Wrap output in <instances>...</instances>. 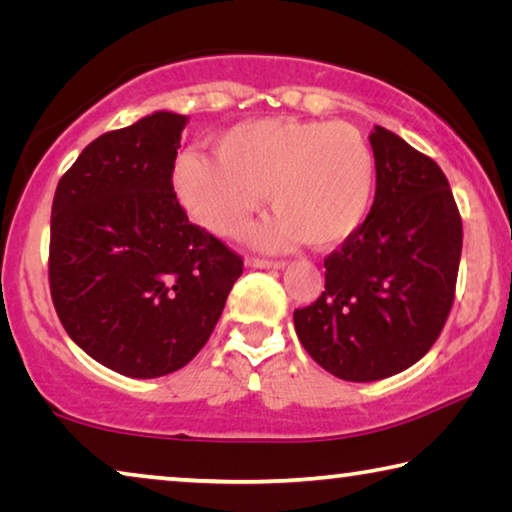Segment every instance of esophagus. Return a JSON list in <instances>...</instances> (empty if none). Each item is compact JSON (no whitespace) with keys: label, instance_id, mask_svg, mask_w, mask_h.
<instances>
[{"label":"esophagus","instance_id":"obj_1","mask_svg":"<svg viewBox=\"0 0 512 512\" xmlns=\"http://www.w3.org/2000/svg\"><path fill=\"white\" fill-rule=\"evenodd\" d=\"M246 264L255 266V268H284L287 266L284 259H264V257H255V255H248Z\"/></svg>","mask_w":512,"mask_h":512}]
</instances>
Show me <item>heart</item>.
<instances>
[{
	"label": "heart",
	"instance_id": "b5f03b06",
	"mask_svg": "<svg viewBox=\"0 0 512 512\" xmlns=\"http://www.w3.org/2000/svg\"><path fill=\"white\" fill-rule=\"evenodd\" d=\"M214 155H180L173 189L185 212L219 237H237L268 192L277 216L259 232L264 244L305 239L332 248L361 228L375 196V155L348 121H244L216 137Z\"/></svg>",
	"mask_w": 512,
	"mask_h": 512
}]
</instances>
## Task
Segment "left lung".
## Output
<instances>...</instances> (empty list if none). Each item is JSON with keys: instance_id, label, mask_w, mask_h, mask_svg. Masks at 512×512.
Returning a JSON list of instances; mask_svg holds the SVG:
<instances>
[{"instance_id": "1", "label": "left lung", "mask_w": 512, "mask_h": 512, "mask_svg": "<svg viewBox=\"0 0 512 512\" xmlns=\"http://www.w3.org/2000/svg\"><path fill=\"white\" fill-rule=\"evenodd\" d=\"M375 201L325 257V291L293 311L300 343L345 381H377L431 350L456 296L463 221L443 169L375 126Z\"/></svg>"}]
</instances>
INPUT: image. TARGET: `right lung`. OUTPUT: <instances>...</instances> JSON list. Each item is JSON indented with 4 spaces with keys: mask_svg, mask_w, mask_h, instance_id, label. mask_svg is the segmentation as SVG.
I'll use <instances>...</instances> for the list:
<instances>
[{
    "mask_svg": "<svg viewBox=\"0 0 512 512\" xmlns=\"http://www.w3.org/2000/svg\"><path fill=\"white\" fill-rule=\"evenodd\" d=\"M187 117L103 133L58 180L49 289L81 350L126 377L187 366L214 332L244 259L187 219L173 167Z\"/></svg>",
    "mask_w": 512,
    "mask_h": 512,
    "instance_id": "1",
    "label": "right lung"
}]
</instances>
